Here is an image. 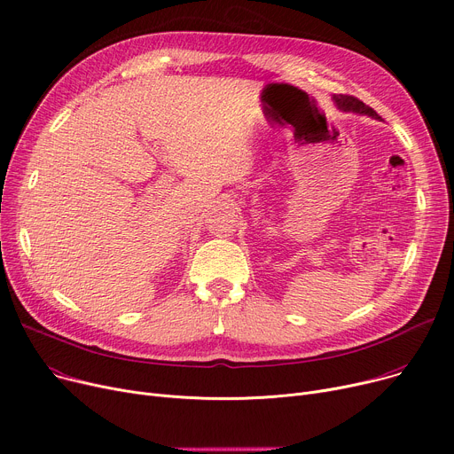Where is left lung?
<instances>
[{"label": "left lung", "mask_w": 454, "mask_h": 454, "mask_svg": "<svg viewBox=\"0 0 454 454\" xmlns=\"http://www.w3.org/2000/svg\"><path fill=\"white\" fill-rule=\"evenodd\" d=\"M333 100L337 104V108L342 112H352V114H359V115L381 119L374 110L370 108V106H366L364 102H361L359 98H356L352 95H333Z\"/></svg>", "instance_id": "left-lung-1"}]
</instances>
